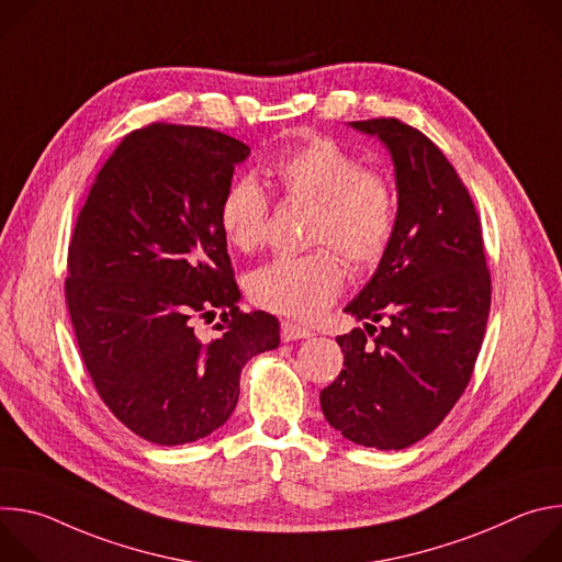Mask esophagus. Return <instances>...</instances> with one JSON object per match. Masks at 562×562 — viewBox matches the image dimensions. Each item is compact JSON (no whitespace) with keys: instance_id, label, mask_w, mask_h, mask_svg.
<instances>
[{"instance_id":"34e87169","label":"esophagus","mask_w":562,"mask_h":562,"mask_svg":"<svg viewBox=\"0 0 562 562\" xmlns=\"http://www.w3.org/2000/svg\"><path fill=\"white\" fill-rule=\"evenodd\" d=\"M304 338H311V331L295 325V323H289V319H284L282 323V340L284 342H293V340H304Z\"/></svg>"}]
</instances>
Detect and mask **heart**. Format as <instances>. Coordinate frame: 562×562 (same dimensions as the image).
I'll return each mask as SVG.
<instances>
[{"instance_id":"heart-1","label":"heart","mask_w":562,"mask_h":562,"mask_svg":"<svg viewBox=\"0 0 562 562\" xmlns=\"http://www.w3.org/2000/svg\"><path fill=\"white\" fill-rule=\"evenodd\" d=\"M269 178L284 198L313 209L308 237L331 245L356 269L373 267L395 231V193L382 173L360 169L358 157L329 137H317L280 155ZM226 245L254 251L267 237L269 198L254 178L235 180L217 211ZM331 247L306 256H280L256 269L247 289L251 300L273 313L313 319L345 284V265Z\"/></svg>"}]
</instances>
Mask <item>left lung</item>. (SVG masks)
<instances>
[{
  "mask_svg": "<svg viewBox=\"0 0 562 562\" xmlns=\"http://www.w3.org/2000/svg\"><path fill=\"white\" fill-rule=\"evenodd\" d=\"M349 126L389 150L397 211L375 273L345 306L367 323L336 338L345 369L319 393V407L356 445L405 449L462 395L483 345L492 280L475 206L442 150L393 117Z\"/></svg>",
  "mask_w": 562,
  "mask_h": 562,
  "instance_id": "1",
  "label": "left lung"
}]
</instances>
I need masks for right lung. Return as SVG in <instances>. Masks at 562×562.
<instances>
[{
    "label": "right lung",
    "instance_id": "obj_1",
    "mask_svg": "<svg viewBox=\"0 0 562 562\" xmlns=\"http://www.w3.org/2000/svg\"><path fill=\"white\" fill-rule=\"evenodd\" d=\"M251 148L220 131L153 124L100 169L68 247L66 302L104 405L155 445L195 442L233 414L239 373L280 323L237 308L220 202ZM223 308L218 338L195 314Z\"/></svg>",
    "mask_w": 562,
    "mask_h": 562
}]
</instances>
